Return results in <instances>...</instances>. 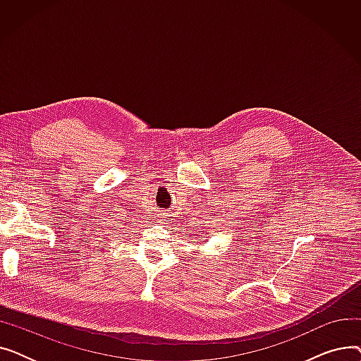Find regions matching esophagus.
<instances>
[{"mask_svg": "<svg viewBox=\"0 0 361 361\" xmlns=\"http://www.w3.org/2000/svg\"><path fill=\"white\" fill-rule=\"evenodd\" d=\"M161 216H164V214H161Z\"/></svg>", "mask_w": 361, "mask_h": 361, "instance_id": "esophagus-1", "label": "esophagus"}]
</instances>
